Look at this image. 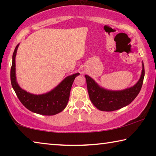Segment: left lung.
<instances>
[{
    "instance_id": "left-lung-1",
    "label": "left lung",
    "mask_w": 156,
    "mask_h": 156,
    "mask_svg": "<svg viewBox=\"0 0 156 156\" xmlns=\"http://www.w3.org/2000/svg\"><path fill=\"white\" fill-rule=\"evenodd\" d=\"M140 78L136 84L123 90H109L100 87L93 78L85 75L89 96L98 109L103 112H112L127 106L140 91L144 77V67L142 62Z\"/></svg>"
}]
</instances>
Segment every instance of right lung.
<instances>
[{
  "instance_id": "1",
  "label": "right lung",
  "mask_w": 156,
  "mask_h": 156,
  "mask_svg": "<svg viewBox=\"0 0 156 156\" xmlns=\"http://www.w3.org/2000/svg\"><path fill=\"white\" fill-rule=\"evenodd\" d=\"M19 44L16 47L12 56L11 83L16 94L24 106L31 112L44 115H54L62 112L69 99L71 88L79 73L68 76L56 87L43 94H33L19 86L16 76V56Z\"/></svg>"
}]
</instances>
